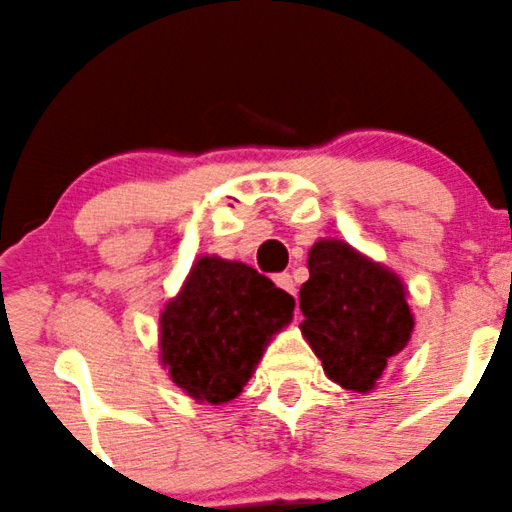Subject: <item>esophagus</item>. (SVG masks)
<instances>
[{"label":"esophagus","mask_w":512,"mask_h":512,"mask_svg":"<svg viewBox=\"0 0 512 512\" xmlns=\"http://www.w3.org/2000/svg\"><path fill=\"white\" fill-rule=\"evenodd\" d=\"M274 284H277L279 289H284V292L294 294V279L289 272H282V274H274Z\"/></svg>","instance_id":"esophagus-1"}]
</instances>
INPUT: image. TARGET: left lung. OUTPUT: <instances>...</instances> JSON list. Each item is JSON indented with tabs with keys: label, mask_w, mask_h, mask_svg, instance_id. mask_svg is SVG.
Wrapping results in <instances>:
<instances>
[{
	"label": "left lung",
	"mask_w": 512,
	"mask_h": 512,
	"mask_svg": "<svg viewBox=\"0 0 512 512\" xmlns=\"http://www.w3.org/2000/svg\"><path fill=\"white\" fill-rule=\"evenodd\" d=\"M306 265L309 279L299 289L301 333L333 383L370 392L412 336L405 284L341 240L316 242Z\"/></svg>",
	"instance_id": "obj_1"
}]
</instances>
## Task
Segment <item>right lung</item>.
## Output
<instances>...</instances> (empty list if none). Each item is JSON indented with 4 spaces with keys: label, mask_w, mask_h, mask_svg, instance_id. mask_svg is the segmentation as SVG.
Returning a JSON list of instances; mask_svg holds the SVG:
<instances>
[{
    "label": "right lung",
    "mask_w": 512,
    "mask_h": 512,
    "mask_svg": "<svg viewBox=\"0 0 512 512\" xmlns=\"http://www.w3.org/2000/svg\"><path fill=\"white\" fill-rule=\"evenodd\" d=\"M294 297L242 262L201 257L161 314V363L196 402L235 400L292 321Z\"/></svg>",
    "instance_id": "1"
}]
</instances>
